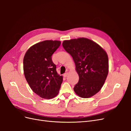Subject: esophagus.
<instances>
[{"label":"esophagus","instance_id":"1","mask_svg":"<svg viewBox=\"0 0 131 131\" xmlns=\"http://www.w3.org/2000/svg\"><path fill=\"white\" fill-rule=\"evenodd\" d=\"M68 74H69L68 72H66V73H65L63 74V76H64V77H66L67 76V75H68Z\"/></svg>","mask_w":131,"mask_h":131}]
</instances>
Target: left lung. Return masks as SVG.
Here are the masks:
<instances>
[{"label":"left lung","mask_w":131,"mask_h":131,"mask_svg":"<svg viewBox=\"0 0 131 131\" xmlns=\"http://www.w3.org/2000/svg\"><path fill=\"white\" fill-rule=\"evenodd\" d=\"M62 46L73 58L79 81L74 88L82 98L93 96L102 88L109 72L108 57L95 42L85 37L65 40Z\"/></svg>","instance_id":"8db88e82"}]
</instances>
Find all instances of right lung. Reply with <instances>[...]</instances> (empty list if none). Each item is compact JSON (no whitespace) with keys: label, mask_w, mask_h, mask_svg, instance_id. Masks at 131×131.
<instances>
[{"label":"right lung","mask_w":131,"mask_h":131,"mask_svg":"<svg viewBox=\"0 0 131 131\" xmlns=\"http://www.w3.org/2000/svg\"><path fill=\"white\" fill-rule=\"evenodd\" d=\"M61 44L60 41L46 40L32 45L24 55L23 71L31 90L45 99L58 95L63 81L52 56Z\"/></svg>","instance_id":"1"}]
</instances>
